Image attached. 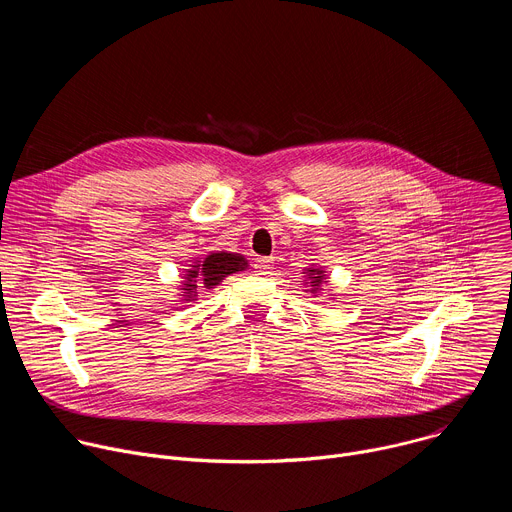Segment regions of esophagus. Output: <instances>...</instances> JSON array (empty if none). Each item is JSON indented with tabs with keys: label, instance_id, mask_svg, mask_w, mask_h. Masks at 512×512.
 <instances>
[{
	"label": "esophagus",
	"instance_id": "1",
	"mask_svg": "<svg viewBox=\"0 0 512 512\" xmlns=\"http://www.w3.org/2000/svg\"><path fill=\"white\" fill-rule=\"evenodd\" d=\"M271 269H273V259L271 257H261V259L255 261V271L259 275H267V273H271Z\"/></svg>",
	"mask_w": 512,
	"mask_h": 512
}]
</instances>
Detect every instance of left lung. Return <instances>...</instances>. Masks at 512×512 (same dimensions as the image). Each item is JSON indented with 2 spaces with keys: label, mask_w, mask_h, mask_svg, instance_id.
<instances>
[{
  "label": "left lung",
  "mask_w": 512,
  "mask_h": 512,
  "mask_svg": "<svg viewBox=\"0 0 512 512\" xmlns=\"http://www.w3.org/2000/svg\"><path fill=\"white\" fill-rule=\"evenodd\" d=\"M322 273H324L322 269H308V275L312 277V281H310V283H312V291H316L318 285L322 283V277H324Z\"/></svg>",
  "instance_id": "8db88e82"
}]
</instances>
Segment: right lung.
<instances>
[{
    "label": "right lung",
    "mask_w": 512,
    "mask_h": 512,
    "mask_svg": "<svg viewBox=\"0 0 512 512\" xmlns=\"http://www.w3.org/2000/svg\"><path fill=\"white\" fill-rule=\"evenodd\" d=\"M247 267V261L243 255L239 253H210L202 263L192 265V271H188V275L184 277L186 281L182 283L184 289V300L190 302L196 298L198 287L204 285L206 289H210L212 285L221 283L227 275L243 271Z\"/></svg>",
    "instance_id": "obj_1"
}]
</instances>
